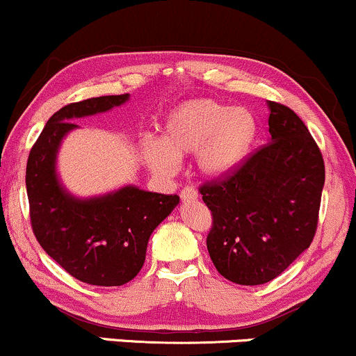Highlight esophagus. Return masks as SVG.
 Instances as JSON below:
<instances>
[{
    "mask_svg": "<svg viewBox=\"0 0 356 356\" xmlns=\"http://www.w3.org/2000/svg\"><path fill=\"white\" fill-rule=\"evenodd\" d=\"M179 197L183 200H197L198 191L193 186H185V188H181V191H179Z\"/></svg>",
    "mask_w": 356,
    "mask_h": 356,
    "instance_id": "34e87169",
    "label": "esophagus"
}]
</instances>
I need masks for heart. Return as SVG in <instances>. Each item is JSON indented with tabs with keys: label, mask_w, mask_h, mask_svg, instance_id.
<instances>
[{
	"label": "heart",
	"mask_w": 356,
	"mask_h": 356,
	"mask_svg": "<svg viewBox=\"0 0 356 356\" xmlns=\"http://www.w3.org/2000/svg\"><path fill=\"white\" fill-rule=\"evenodd\" d=\"M255 122L249 111L229 107L210 99L183 104L168 115L161 139L143 143V158L159 175H173L178 158L197 154L205 177L230 173L249 153Z\"/></svg>",
	"instance_id": "1"
}]
</instances>
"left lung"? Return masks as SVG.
<instances>
[{
  "label": "left lung",
  "mask_w": 356,
  "mask_h": 356,
  "mask_svg": "<svg viewBox=\"0 0 356 356\" xmlns=\"http://www.w3.org/2000/svg\"><path fill=\"white\" fill-rule=\"evenodd\" d=\"M267 106L270 143L198 188L211 211V262L242 286L273 281L311 245L325 185L323 154L305 122L284 104Z\"/></svg>",
  "instance_id": "1"
}]
</instances>
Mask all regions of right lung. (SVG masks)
<instances>
[{"label":"right lung","mask_w":356,"mask_h":356,"mask_svg":"<svg viewBox=\"0 0 356 356\" xmlns=\"http://www.w3.org/2000/svg\"><path fill=\"white\" fill-rule=\"evenodd\" d=\"M129 94L102 95L67 104L47 121L26 163V193L35 237L72 277L92 286H122L145 264L149 235L179 203L126 186L106 197L79 200L60 186L55 158L70 121L121 106Z\"/></svg>","instance_id":"1"}]
</instances>
